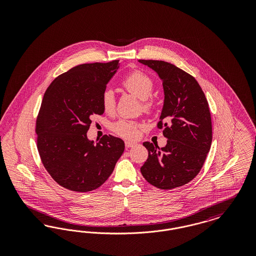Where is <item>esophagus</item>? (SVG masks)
Instances as JSON below:
<instances>
[{"label":"esophagus","mask_w":256,"mask_h":256,"mask_svg":"<svg viewBox=\"0 0 256 256\" xmlns=\"http://www.w3.org/2000/svg\"><path fill=\"white\" fill-rule=\"evenodd\" d=\"M124 145H126V148H132V146H135V145H136V143L130 142V141H126V142H124Z\"/></svg>","instance_id":"1"}]
</instances>
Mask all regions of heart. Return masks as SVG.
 Listing matches in <instances>:
<instances>
[{"instance_id":"1","label":"heart","mask_w":256,"mask_h":256,"mask_svg":"<svg viewBox=\"0 0 256 256\" xmlns=\"http://www.w3.org/2000/svg\"><path fill=\"white\" fill-rule=\"evenodd\" d=\"M122 86L126 91L132 93L136 97L142 100L143 108L146 111H152L154 106V102L150 98L154 82L152 78L148 74L141 71H134L128 74L122 80ZM116 100L113 90L106 89L104 91L102 96V106L106 113H111L115 110ZM142 124L136 121L128 119H120L117 122L112 124L111 130L119 136L134 139L136 138L141 128Z\"/></svg>"}]
</instances>
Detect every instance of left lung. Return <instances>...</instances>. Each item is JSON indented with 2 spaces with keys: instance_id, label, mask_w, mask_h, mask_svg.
<instances>
[{
  "instance_id": "1",
  "label": "left lung",
  "mask_w": 256,
  "mask_h": 256,
  "mask_svg": "<svg viewBox=\"0 0 256 256\" xmlns=\"http://www.w3.org/2000/svg\"><path fill=\"white\" fill-rule=\"evenodd\" d=\"M162 80L164 104L158 124L167 145L144 142L148 156L141 167L146 182L163 190L190 182L200 172L212 142L206 95L195 78L169 62L144 60Z\"/></svg>"
}]
</instances>
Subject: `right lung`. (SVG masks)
<instances>
[{
	"label": "right lung",
	"instance_id": "1",
	"mask_svg": "<svg viewBox=\"0 0 256 256\" xmlns=\"http://www.w3.org/2000/svg\"><path fill=\"white\" fill-rule=\"evenodd\" d=\"M119 60L80 64L47 88L36 119L37 148L45 169L60 186L89 192L110 178L124 150L122 139L87 138L93 115H102V96Z\"/></svg>",
	"mask_w": 256,
	"mask_h": 256
}]
</instances>
